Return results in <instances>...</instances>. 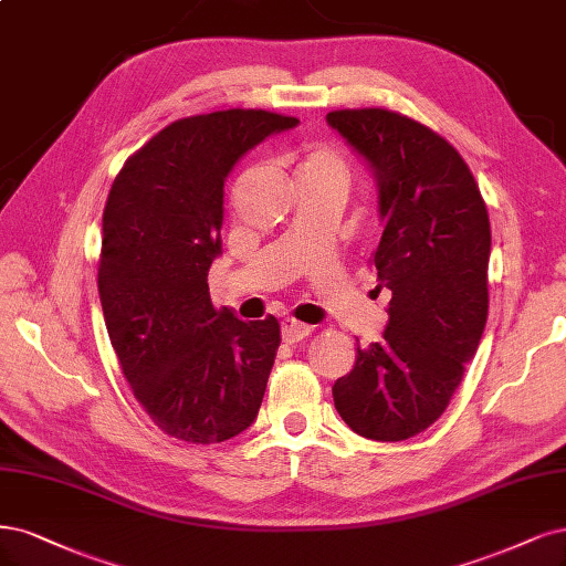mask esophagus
<instances>
[{"label":"esophagus","mask_w":566,"mask_h":566,"mask_svg":"<svg viewBox=\"0 0 566 566\" xmlns=\"http://www.w3.org/2000/svg\"><path fill=\"white\" fill-rule=\"evenodd\" d=\"M281 333H283V342L287 344H297L302 339H306L311 335V327L304 323H297L295 318H285L281 323Z\"/></svg>","instance_id":"obj_1"}]
</instances>
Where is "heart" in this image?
<instances>
[{
  "label": "heart",
  "mask_w": 566,
  "mask_h": 566,
  "mask_svg": "<svg viewBox=\"0 0 566 566\" xmlns=\"http://www.w3.org/2000/svg\"><path fill=\"white\" fill-rule=\"evenodd\" d=\"M292 168H295V185L329 180L348 182V164L344 154L337 147L325 143L304 145L297 151L295 161H292Z\"/></svg>",
  "instance_id": "1"
}]
</instances>
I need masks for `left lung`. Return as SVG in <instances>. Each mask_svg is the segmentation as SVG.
Segmentation results:
<instances>
[{"label":"left lung","instance_id":"obj_1","mask_svg":"<svg viewBox=\"0 0 566 566\" xmlns=\"http://www.w3.org/2000/svg\"><path fill=\"white\" fill-rule=\"evenodd\" d=\"M327 124L377 180V290L391 292L381 342L358 346L333 398L350 431L407 440L438 421L486 323L492 229L461 154L431 128L379 107L329 112Z\"/></svg>","mask_w":566,"mask_h":566}]
</instances>
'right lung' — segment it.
Instances as JSON below:
<instances>
[{"mask_svg": "<svg viewBox=\"0 0 566 566\" xmlns=\"http://www.w3.org/2000/svg\"><path fill=\"white\" fill-rule=\"evenodd\" d=\"M297 124L264 109L172 122L109 189L97 266L105 325L135 398L178 440L224 442L258 419L281 325L218 311L208 269L222 255L229 172L269 135Z\"/></svg>", "mask_w": 566, "mask_h": 566, "instance_id": "1", "label": "right lung"}]
</instances>
